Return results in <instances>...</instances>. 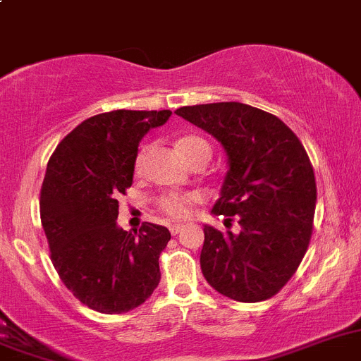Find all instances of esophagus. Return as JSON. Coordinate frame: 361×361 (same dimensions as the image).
I'll list each match as a JSON object with an SVG mask.
<instances>
[{
    "label": "esophagus",
    "mask_w": 361,
    "mask_h": 361,
    "mask_svg": "<svg viewBox=\"0 0 361 361\" xmlns=\"http://www.w3.org/2000/svg\"><path fill=\"white\" fill-rule=\"evenodd\" d=\"M184 230V226L183 225H171L170 226V232H171V235H177V234H180V232H183Z\"/></svg>",
    "instance_id": "obj_1"
}]
</instances>
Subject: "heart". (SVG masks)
<instances>
[{
    "instance_id": "heart-1",
    "label": "heart",
    "mask_w": 361,
    "mask_h": 361,
    "mask_svg": "<svg viewBox=\"0 0 361 361\" xmlns=\"http://www.w3.org/2000/svg\"><path fill=\"white\" fill-rule=\"evenodd\" d=\"M178 152L183 154V157L186 159V163H193L197 159H211L212 149L209 145L207 140H204L202 136L197 135H188L183 136V138L177 142ZM147 156V147H143L138 152L135 161V171L136 175H142L143 171V163H145ZM200 202V195L198 193H168L163 195L157 202L161 211L168 216L170 219H175V221H183V219H188L191 214H193L195 204Z\"/></svg>"
}]
</instances>
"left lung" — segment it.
<instances>
[{
  "label": "left lung",
  "instance_id": "obj_1",
  "mask_svg": "<svg viewBox=\"0 0 361 361\" xmlns=\"http://www.w3.org/2000/svg\"><path fill=\"white\" fill-rule=\"evenodd\" d=\"M225 149L228 171L212 214L238 216L239 234L204 226L200 266L219 294L243 303L273 298L307 253L314 230V168L278 116L243 102L178 108Z\"/></svg>",
  "mask_w": 361,
  "mask_h": 361
}]
</instances>
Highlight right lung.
<instances>
[{
  "mask_svg": "<svg viewBox=\"0 0 361 361\" xmlns=\"http://www.w3.org/2000/svg\"><path fill=\"white\" fill-rule=\"evenodd\" d=\"M170 109H116L87 118L60 142L40 190V219L51 260L78 300L101 314H126L145 303L161 280L166 226L140 232L116 225L120 195L133 184L143 136Z\"/></svg>",
  "mask_w": 361,
  "mask_h": 361,
  "instance_id": "right-lung-1",
  "label": "right lung"
}]
</instances>
